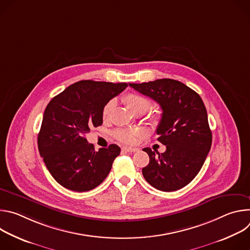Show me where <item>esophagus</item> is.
<instances>
[{"instance_id":"esophagus-1","label":"esophagus","mask_w":250,"mask_h":250,"mask_svg":"<svg viewBox=\"0 0 250 250\" xmlns=\"http://www.w3.org/2000/svg\"><path fill=\"white\" fill-rule=\"evenodd\" d=\"M123 150L127 151V152H136V151H138V148H135V147H128V146H124V147H123Z\"/></svg>"}]
</instances>
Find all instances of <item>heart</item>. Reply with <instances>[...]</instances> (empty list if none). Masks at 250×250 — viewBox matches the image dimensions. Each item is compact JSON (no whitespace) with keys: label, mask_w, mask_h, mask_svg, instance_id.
<instances>
[{"label":"heart","mask_w":250,"mask_h":250,"mask_svg":"<svg viewBox=\"0 0 250 250\" xmlns=\"http://www.w3.org/2000/svg\"><path fill=\"white\" fill-rule=\"evenodd\" d=\"M125 104L127 105V108L133 113V114H137V113H142L144 114L145 112H146L148 110V108L150 106L151 103L148 99L142 97L138 94H134V93H129L127 94L125 99H124ZM115 108V101L111 100L108 103L104 104V106L103 108V112H102V116L104 120H108L111 117V114L113 112ZM159 121V118L157 116H152L150 118V122L152 123V125H157ZM116 138L124 144H127V145H132L135 144V142L144 136V132H142L140 129H118L114 132Z\"/></svg>","instance_id":"1"}]
</instances>
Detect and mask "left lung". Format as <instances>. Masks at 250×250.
Returning a JSON list of instances; mask_svg holds the SVG:
<instances>
[{
  "label": "left lung",
  "instance_id": "left-lung-1",
  "mask_svg": "<svg viewBox=\"0 0 250 250\" xmlns=\"http://www.w3.org/2000/svg\"><path fill=\"white\" fill-rule=\"evenodd\" d=\"M129 86L159 104L161 120L157 138L166 150L144 148L149 164L142 168L145 179L164 192L188 185L201 170L211 146V131L202 98L194 90L173 79H158Z\"/></svg>",
  "mask_w": 250,
  "mask_h": 250
}]
</instances>
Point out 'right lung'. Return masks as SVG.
<instances>
[{
    "mask_svg": "<svg viewBox=\"0 0 250 250\" xmlns=\"http://www.w3.org/2000/svg\"><path fill=\"white\" fill-rule=\"evenodd\" d=\"M126 87V83L83 80L48 103L38 136L39 150L52 177L64 188L90 191L109 175L121 148L111 145L95 151L86 134L103 124L104 104Z\"/></svg>",
    "mask_w": 250,
    "mask_h": 250,
    "instance_id": "1",
    "label": "right lung"
}]
</instances>
